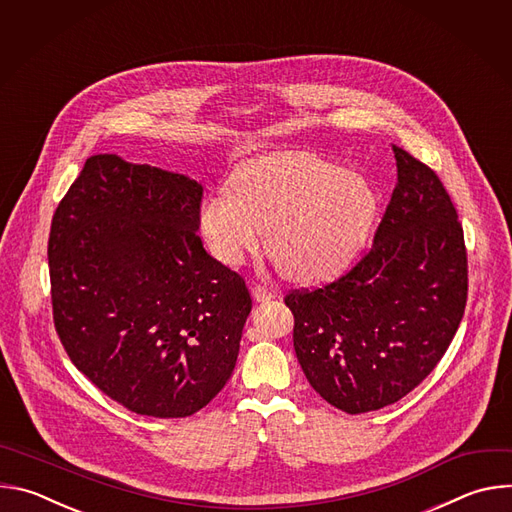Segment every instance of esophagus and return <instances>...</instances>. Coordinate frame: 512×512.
Returning a JSON list of instances; mask_svg holds the SVG:
<instances>
[{"label":"esophagus","instance_id":"34e87169","mask_svg":"<svg viewBox=\"0 0 512 512\" xmlns=\"http://www.w3.org/2000/svg\"><path fill=\"white\" fill-rule=\"evenodd\" d=\"M251 294H253V298H255L257 302H267V300L275 298V291L267 289V287L261 285V283H257V285L251 287Z\"/></svg>","mask_w":512,"mask_h":512}]
</instances>
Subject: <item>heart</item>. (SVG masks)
Returning <instances> with one entry per match:
<instances>
[{
  "mask_svg": "<svg viewBox=\"0 0 512 512\" xmlns=\"http://www.w3.org/2000/svg\"><path fill=\"white\" fill-rule=\"evenodd\" d=\"M379 216V192L358 172H346L308 152H281L243 164L231 190L198 206L196 223L212 255L241 265L267 249L298 281L338 273L367 245Z\"/></svg>",
  "mask_w": 512,
  "mask_h": 512,
  "instance_id": "1",
  "label": "heart"
}]
</instances>
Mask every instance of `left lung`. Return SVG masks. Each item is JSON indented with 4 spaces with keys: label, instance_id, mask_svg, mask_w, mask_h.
<instances>
[{
    "label": "left lung",
    "instance_id": "1",
    "mask_svg": "<svg viewBox=\"0 0 512 512\" xmlns=\"http://www.w3.org/2000/svg\"><path fill=\"white\" fill-rule=\"evenodd\" d=\"M393 152L397 184L371 251L342 277L285 296L306 379L350 415L411 393L446 354L468 298L450 194L429 166Z\"/></svg>",
    "mask_w": 512,
    "mask_h": 512
}]
</instances>
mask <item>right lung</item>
<instances>
[{"label": "right lung", "instance_id": "obj_1", "mask_svg": "<svg viewBox=\"0 0 512 512\" xmlns=\"http://www.w3.org/2000/svg\"><path fill=\"white\" fill-rule=\"evenodd\" d=\"M202 186L97 154L50 227L52 314L72 364L137 415L188 417L233 375L251 296L198 237Z\"/></svg>", "mask_w": 512, "mask_h": 512}]
</instances>
